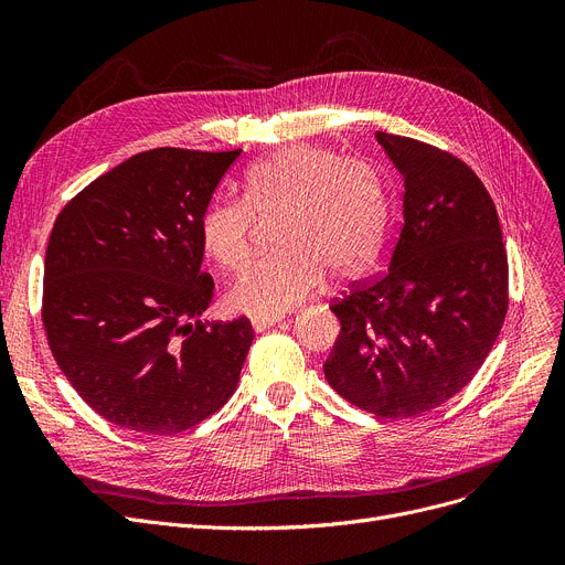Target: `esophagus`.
Returning a JSON list of instances; mask_svg holds the SVG:
<instances>
[{"label":"esophagus","instance_id":"esophagus-1","mask_svg":"<svg viewBox=\"0 0 565 565\" xmlns=\"http://www.w3.org/2000/svg\"><path fill=\"white\" fill-rule=\"evenodd\" d=\"M281 318H277V316H273V318H254L252 320V328L256 330V332H265V330H270L273 324H277Z\"/></svg>","mask_w":565,"mask_h":565}]
</instances>
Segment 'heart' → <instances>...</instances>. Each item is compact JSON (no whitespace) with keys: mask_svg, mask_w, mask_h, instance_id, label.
<instances>
[{"mask_svg":"<svg viewBox=\"0 0 565 565\" xmlns=\"http://www.w3.org/2000/svg\"><path fill=\"white\" fill-rule=\"evenodd\" d=\"M277 254L247 265L226 305L256 318L281 316L322 284L360 277L387 228V188L364 158L330 146L292 143L252 164L243 201H211L199 217V241L217 267L233 273L249 256L254 217H275Z\"/></svg>","mask_w":565,"mask_h":565,"instance_id":"heart-1","label":"heart"}]
</instances>
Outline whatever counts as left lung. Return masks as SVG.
Segmentation results:
<instances>
[{"instance_id":"obj_1","label":"left lung","mask_w":565,"mask_h":565,"mask_svg":"<svg viewBox=\"0 0 565 565\" xmlns=\"http://www.w3.org/2000/svg\"><path fill=\"white\" fill-rule=\"evenodd\" d=\"M403 228L390 270L332 302V390L377 417H417L456 396L492 350L509 309V258L494 201L456 156L390 132Z\"/></svg>"}]
</instances>
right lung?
<instances>
[{
	"label": "right lung",
	"mask_w": 565,
	"mask_h": 565,
	"mask_svg": "<svg viewBox=\"0 0 565 565\" xmlns=\"http://www.w3.org/2000/svg\"><path fill=\"white\" fill-rule=\"evenodd\" d=\"M243 151L153 148L88 183L45 249L43 324L75 392L114 426L188 430L235 392L252 322L201 320L199 217Z\"/></svg>",
	"instance_id": "obj_1"
}]
</instances>
